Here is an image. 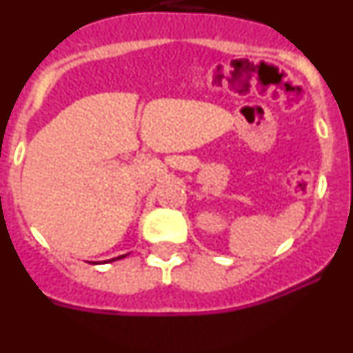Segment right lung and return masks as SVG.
Instances as JSON below:
<instances>
[{"label":"right lung","mask_w":353,"mask_h":353,"mask_svg":"<svg viewBox=\"0 0 353 353\" xmlns=\"http://www.w3.org/2000/svg\"><path fill=\"white\" fill-rule=\"evenodd\" d=\"M123 256H125V254H123Z\"/></svg>","instance_id":"add662e5"}]
</instances>
